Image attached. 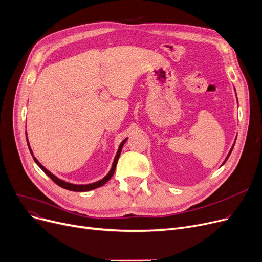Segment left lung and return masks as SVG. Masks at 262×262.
Segmentation results:
<instances>
[{"mask_svg": "<svg viewBox=\"0 0 262 262\" xmlns=\"http://www.w3.org/2000/svg\"><path fill=\"white\" fill-rule=\"evenodd\" d=\"M232 149H233V147H232V148H231V149H230V152H229V154H228V156H227V158H226V160H225V161H224V163H225V162H226V161H227V159H228V158H229V156H230V154H231V151H232ZM224 163H223V164H224Z\"/></svg>", "mask_w": 262, "mask_h": 262, "instance_id": "obj_1", "label": "left lung"}]
</instances>
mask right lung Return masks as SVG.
Masks as SVG:
<instances>
[{"label":"right lung","instance_id":"add662e5","mask_svg":"<svg viewBox=\"0 0 262 262\" xmlns=\"http://www.w3.org/2000/svg\"><path fill=\"white\" fill-rule=\"evenodd\" d=\"M27 141H28V139H27ZM126 141H127V139L124 140V141H122V143L120 144L119 149H118V151H117V155H116V157H115V159H114L113 165H112V168H111V170H110V172L107 173V175H106L102 180H99V181L94 182V183H91V184H80V185H78V184H72V183H68V182H65V181H63V180H60V179H58L57 177H55V176L53 175V173L50 172L46 167H43V166L39 163L38 160H37L34 156H33V158H34V161L36 162V164L38 165V166L47 173V175H48L50 178H51L57 185H59L60 188L69 190V191H73V192H86V191H91V190L97 189V188H99V186H102L104 183H106L112 177H113L114 172H115V169H116L117 161H118V158H119L120 152H121V148H122L123 144L126 143ZM28 145H29V144H28ZM29 148H30V145H29ZM30 151H31V154H32L31 148H30ZM32 155H33V154H32Z\"/></svg>","mask_w":262,"mask_h":262}]
</instances>
